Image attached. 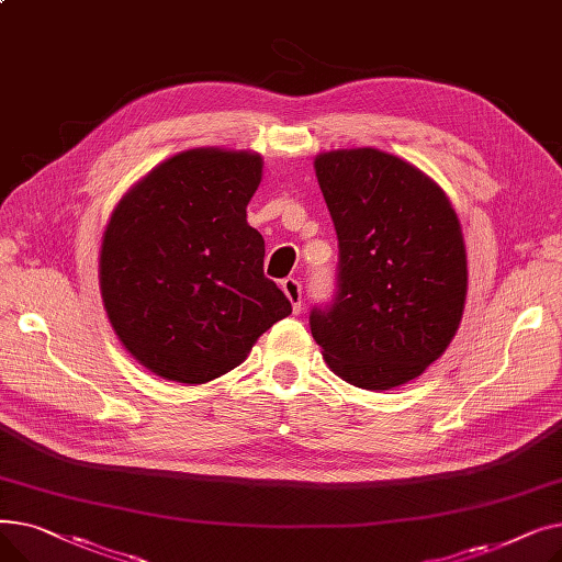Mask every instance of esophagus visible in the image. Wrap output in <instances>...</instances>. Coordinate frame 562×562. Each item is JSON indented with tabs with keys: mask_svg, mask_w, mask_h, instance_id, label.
Wrapping results in <instances>:
<instances>
[{
	"mask_svg": "<svg viewBox=\"0 0 562 562\" xmlns=\"http://www.w3.org/2000/svg\"><path fill=\"white\" fill-rule=\"evenodd\" d=\"M282 291H284V296L291 301L293 312L301 314V310H303V307H301V299H303L301 282L293 280V278H286V280H282Z\"/></svg>",
	"mask_w": 562,
	"mask_h": 562,
	"instance_id": "obj_1",
	"label": "esophagus"
}]
</instances>
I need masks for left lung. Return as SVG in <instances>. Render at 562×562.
<instances>
[{"label":"left lung","instance_id":"left-lung-1","mask_svg":"<svg viewBox=\"0 0 562 562\" xmlns=\"http://www.w3.org/2000/svg\"><path fill=\"white\" fill-rule=\"evenodd\" d=\"M314 170L339 239V289L333 305L312 310V337L350 385H405L460 328L467 250L458 214L424 170L375 147L321 153Z\"/></svg>","mask_w":562,"mask_h":562}]
</instances>
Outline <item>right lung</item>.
Here are the masks:
<instances>
[{
	"mask_svg": "<svg viewBox=\"0 0 562 562\" xmlns=\"http://www.w3.org/2000/svg\"><path fill=\"white\" fill-rule=\"evenodd\" d=\"M261 168L257 153L193 147L143 175L111 212L102 303L132 358L164 380L202 385L232 371L291 314L246 221Z\"/></svg>",
	"mask_w": 562,
	"mask_h": 562,
	"instance_id": "1",
	"label": "right lung"
}]
</instances>
